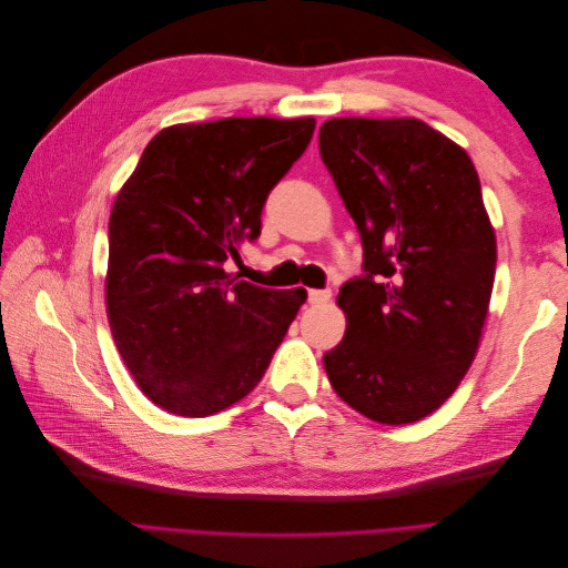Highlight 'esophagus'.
Segmentation results:
<instances>
[{
  "instance_id": "34e87169",
  "label": "esophagus",
  "mask_w": 568,
  "mask_h": 568,
  "mask_svg": "<svg viewBox=\"0 0 568 568\" xmlns=\"http://www.w3.org/2000/svg\"><path fill=\"white\" fill-rule=\"evenodd\" d=\"M332 298V291L329 288H311L307 291V301H311L313 305H322Z\"/></svg>"
}]
</instances>
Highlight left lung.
<instances>
[{
  "mask_svg": "<svg viewBox=\"0 0 568 568\" xmlns=\"http://www.w3.org/2000/svg\"><path fill=\"white\" fill-rule=\"evenodd\" d=\"M320 156L363 239L326 376L359 415L417 422L455 393L488 315L497 248L476 168L417 118L326 120Z\"/></svg>",
  "mask_w": 568,
  "mask_h": 568,
  "instance_id": "left-lung-1",
  "label": "left lung"
}]
</instances>
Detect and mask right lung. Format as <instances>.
<instances>
[{
  "label": "right lung",
  "instance_id": "add662e5",
  "mask_svg": "<svg viewBox=\"0 0 568 568\" xmlns=\"http://www.w3.org/2000/svg\"><path fill=\"white\" fill-rule=\"evenodd\" d=\"M315 118H222L146 144L109 220L106 311L134 382L159 407L209 417L257 386L305 288L239 282L225 263L261 236L267 194Z\"/></svg>",
  "mask_w": 568,
  "mask_h": 568
}]
</instances>
